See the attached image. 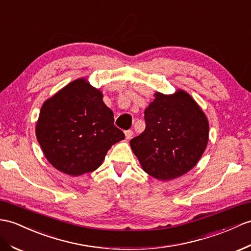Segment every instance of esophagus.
Here are the masks:
<instances>
[{
    "mask_svg": "<svg viewBox=\"0 0 251 251\" xmlns=\"http://www.w3.org/2000/svg\"><path fill=\"white\" fill-rule=\"evenodd\" d=\"M125 135H126V139H131L132 136H133V131L132 130H127L125 132Z\"/></svg>",
    "mask_w": 251,
    "mask_h": 251,
    "instance_id": "esophagus-1",
    "label": "esophagus"
}]
</instances>
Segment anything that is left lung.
Segmentation results:
<instances>
[{
	"label": "left lung",
	"instance_id": "1",
	"mask_svg": "<svg viewBox=\"0 0 251 251\" xmlns=\"http://www.w3.org/2000/svg\"><path fill=\"white\" fill-rule=\"evenodd\" d=\"M145 109L146 129L130 140L145 173L170 181L192 170L209 142V120L194 98L183 89L164 95Z\"/></svg>",
	"mask_w": 251,
	"mask_h": 251
}]
</instances>
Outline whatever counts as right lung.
Instances as JSON below:
<instances>
[{"mask_svg":"<svg viewBox=\"0 0 251 251\" xmlns=\"http://www.w3.org/2000/svg\"><path fill=\"white\" fill-rule=\"evenodd\" d=\"M35 133L49 163L73 176L95 172L109 148L125 139L114 126V113L103 102L102 91L87 77L75 79L48 98Z\"/></svg>","mask_w":251,"mask_h":251,"instance_id":"obj_1","label":"right lung"}]
</instances>
